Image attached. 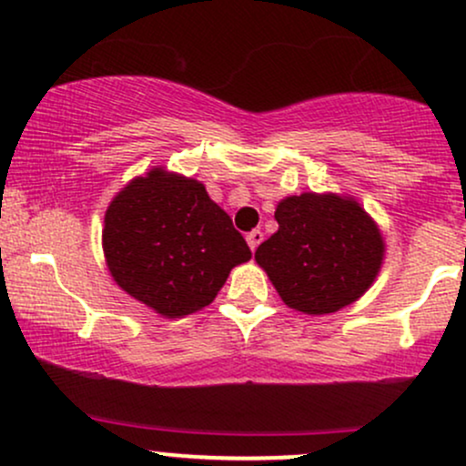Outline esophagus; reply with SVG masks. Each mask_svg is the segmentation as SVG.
I'll list each match as a JSON object with an SVG mask.
<instances>
[{
	"mask_svg": "<svg viewBox=\"0 0 466 466\" xmlns=\"http://www.w3.org/2000/svg\"><path fill=\"white\" fill-rule=\"evenodd\" d=\"M260 243H263V232H260V229H251V232L248 234V245H249V249L256 251V248H258Z\"/></svg>",
	"mask_w": 466,
	"mask_h": 466,
	"instance_id": "1",
	"label": "esophagus"
}]
</instances>
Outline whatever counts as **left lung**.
Returning a JSON list of instances; mask_svg holds the SVG:
<instances>
[{"mask_svg":"<svg viewBox=\"0 0 466 466\" xmlns=\"http://www.w3.org/2000/svg\"><path fill=\"white\" fill-rule=\"evenodd\" d=\"M278 232L256 249L287 307L307 315L335 313L360 300L383 263V237L352 197H287L276 208Z\"/></svg>","mask_w":466,"mask_h":466,"instance_id":"8db88e82","label":"left lung"}]
</instances>
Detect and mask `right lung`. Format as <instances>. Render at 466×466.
Here are the masks:
<instances>
[{"mask_svg": "<svg viewBox=\"0 0 466 466\" xmlns=\"http://www.w3.org/2000/svg\"><path fill=\"white\" fill-rule=\"evenodd\" d=\"M106 267L137 302L164 318L201 311L251 251L201 181L148 170L125 186L105 212Z\"/></svg>", "mask_w": 466, "mask_h": 466, "instance_id": "obj_1", "label": "right lung"}]
</instances>
